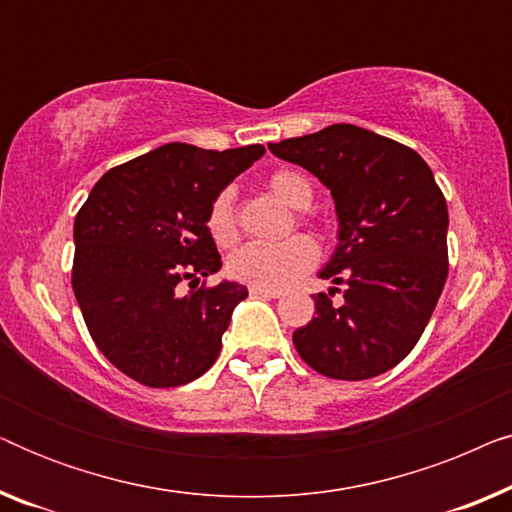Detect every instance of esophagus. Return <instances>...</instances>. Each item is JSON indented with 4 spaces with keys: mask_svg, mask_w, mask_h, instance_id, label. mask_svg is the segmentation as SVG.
<instances>
[{
    "mask_svg": "<svg viewBox=\"0 0 512 512\" xmlns=\"http://www.w3.org/2000/svg\"><path fill=\"white\" fill-rule=\"evenodd\" d=\"M249 293H251V296H263V298H279V296H282V291L263 289V286H251Z\"/></svg>",
    "mask_w": 512,
    "mask_h": 512,
    "instance_id": "esophagus-1",
    "label": "esophagus"
}]
</instances>
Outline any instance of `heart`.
<instances>
[{
  "mask_svg": "<svg viewBox=\"0 0 512 512\" xmlns=\"http://www.w3.org/2000/svg\"><path fill=\"white\" fill-rule=\"evenodd\" d=\"M268 188L277 200L291 209H307L312 205V181L293 167L272 172ZM207 230L219 247H230L237 240L235 193L230 188H223L209 205ZM317 258L319 249L310 237L293 235L279 244H247L237 249L228 261V272L237 282L279 291L305 275L317 263Z\"/></svg>",
  "mask_w": 512,
  "mask_h": 512,
  "instance_id": "b5f03b06",
  "label": "heart"
}]
</instances>
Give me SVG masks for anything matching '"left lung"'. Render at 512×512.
Returning <instances> with one entry per match:
<instances>
[{
    "label": "left lung",
    "instance_id": "1",
    "mask_svg": "<svg viewBox=\"0 0 512 512\" xmlns=\"http://www.w3.org/2000/svg\"><path fill=\"white\" fill-rule=\"evenodd\" d=\"M268 149L331 191L340 223L319 277L345 284V303L312 296L317 317L293 333L300 359L333 380L387 373L422 338L447 279V202L431 167L410 146L349 123Z\"/></svg>",
    "mask_w": 512,
    "mask_h": 512
}]
</instances>
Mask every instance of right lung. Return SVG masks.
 <instances>
[{
	"label": "right lung",
	"mask_w": 512,
	"mask_h": 512,
	"mask_svg": "<svg viewBox=\"0 0 512 512\" xmlns=\"http://www.w3.org/2000/svg\"><path fill=\"white\" fill-rule=\"evenodd\" d=\"M263 153L261 144L158 146L111 167L76 214L72 286L83 321L97 349L144 387L198 380L219 356L247 289L221 282L179 296L177 286L221 270L209 205Z\"/></svg>",
	"instance_id": "1"
}]
</instances>
